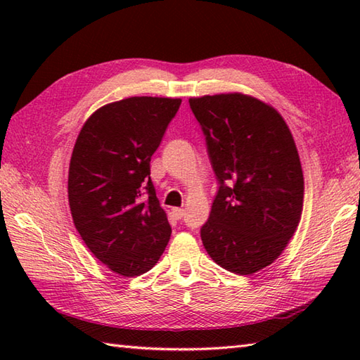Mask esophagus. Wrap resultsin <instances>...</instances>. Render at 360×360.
Listing matches in <instances>:
<instances>
[{"label":"esophagus","mask_w":360,"mask_h":360,"mask_svg":"<svg viewBox=\"0 0 360 360\" xmlns=\"http://www.w3.org/2000/svg\"><path fill=\"white\" fill-rule=\"evenodd\" d=\"M172 212H173V215H174V218H178V219H181L182 217H184V209H179V207H173V209H172Z\"/></svg>","instance_id":"obj_1"}]
</instances>
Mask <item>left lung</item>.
Here are the masks:
<instances>
[{
  "label": "left lung",
  "instance_id": "left-lung-1",
  "mask_svg": "<svg viewBox=\"0 0 360 360\" xmlns=\"http://www.w3.org/2000/svg\"><path fill=\"white\" fill-rule=\"evenodd\" d=\"M219 181L201 240L226 271L272 264L300 223L304 181L294 137L272 105L243 93L190 97Z\"/></svg>",
  "mask_w": 360,
  "mask_h": 360
}]
</instances>
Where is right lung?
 Listing matches in <instances>:
<instances>
[{
    "label": "right lung",
    "mask_w": 360,
    "mask_h": 360,
    "mask_svg": "<svg viewBox=\"0 0 360 360\" xmlns=\"http://www.w3.org/2000/svg\"><path fill=\"white\" fill-rule=\"evenodd\" d=\"M181 102L134 96L106 103L75 141L68 174L74 226L98 262L122 277L150 271L170 240L150 160Z\"/></svg>",
    "instance_id": "add662e5"
}]
</instances>
